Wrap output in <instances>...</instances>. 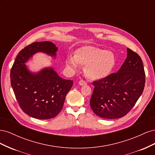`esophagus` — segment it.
<instances>
[{
    "label": "esophagus",
    "instance_id": "esophagus-1",
    "mask_svg": "<svg viewBox=\"0 0 155 155\" xmlns=\"http://www.w3.org/2000/svg\"><path fill=\"white\" fill-rule=\"evenodd\" d=\"M87 82L85 81H84V80H80L79 81V85H81V86H83V85H87Z\"/></svg>",
    "mask_w": 155,
    "mask_h": 155
}]
</instances>
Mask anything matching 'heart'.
Returning <instances> with one entry per match:
<instances>
[{
	"label": "heart",
	"instance_id": "heart-1",
	"mask_svg": "<svg viewBox=\"0 0 155 155\" xmlns=\"http://www.w3.org/2000/svg\"><path fill=\"white\" fill-rule=\"evenodd\" d=\"M66 65L72 71H77L81 65L85 68L87 76L92 80L107 77L116 65L114 55L110 51L95 46H85L79 49L76 55H70Z\"/></svg>",
	"mask_w": 155,
	"mask_h": 155
}]
</instances>
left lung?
I'll list each match as a JSON object with an SVG mask.
<instances>
[{
    "instance_id": "1",
    "label": "left lung",
    "mask_w": 155,
    "mask_h": 155,
    "mask_svg": "<svg viewBox=\"0 0 155 155\" xmlns=\"http://www.w3.org/2000/svg\"><path fill=\"white\" fill-rule=\"evenodd\" d=\"M125 62L116 73L92 83L94 86L90 105L103 118L116 119L125 116L142 94L145 74L142 59L127 49Z\"/></svg>"
}]
</instances>
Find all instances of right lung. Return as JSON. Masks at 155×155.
Masks as SVG:
<instances>
[{"instance_id": "obj_1", "label": "right lung", "mask_w": 155, "mask_h": 155, "mask_svg": "<svg viewBox=\"0 0 155 155\" xmlns=\"http://www.w3.org/2000/svg\"><path fill=\"white\" fill-rule=\"evenodd\" d=\"M57 51L51 42H35L19 51L11 69V85L18 104L33 118L48 120L57 116L73 85V81L60 78L52 68L33 73L26 66L27 61L37 52L55 57Z\"/></svg>"}]
</instances>
